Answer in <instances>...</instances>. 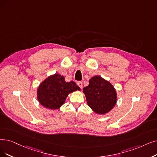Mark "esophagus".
<instances>
[{
	"label": "esophagus",
	"mask_w": 157,
	"mask_h": 157,
	"mask_svg": "<svg viewBox=\"0 0 157 157\" xmlns=\"http://www.w3.org/2000/svg\"><path fill=\"white\" fill-rule=\"evenodd\" d=\"M77 85L78 86V87H80V88H81V89L82 88V82H77Z\"/></svg>",
	"instance_id": "obj_1"
}]
</instances>
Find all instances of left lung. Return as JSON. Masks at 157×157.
<instances>
[{"label":"left lung","mask_w":157,"mask_h":157,"mask_svg":"<svg viewBox=\"0 0 157 157\" xmlns=\"http://www.w3.org/2000/svg\"><path fill=\"white\" fill-rule=\"evenodd\" d=\"M83 93L89 107L98 115L108 113L117 101V94L114 86L99 75L89 80V85L84 87Z\"/></svg>","instance_id":"1"}]
</instances>
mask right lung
I'll list each match as a JSON object with an SVG mask.
<instances>
[{
    "mask_svg": "<svg viewBox=\"0 0 157 157\" xmlns=\"http://www.w3.org/2000/svg\"><path fill=\"white\" fill-rule=\"evenodd\" d=\"M77 90L80 88L75 82H67L63 76L55 73L40 84L36 90L37 99L43 107L58 109L65 103L69 94Z\"/></svg>",
    "mask_w": 157,
    "mask_h": 157,
    "instance_id": "obj_1",
    "label": "right lung"
}]
</instances>
